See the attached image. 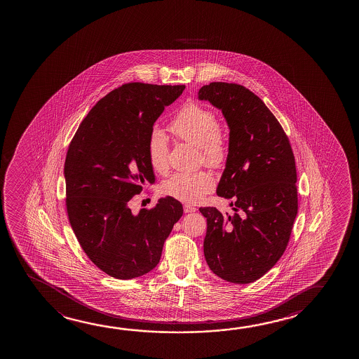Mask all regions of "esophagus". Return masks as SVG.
<instances>
[{"label":"esophagus","mask_w":359,"mask_h":359,"mask_svg":"<svg viewBox=\"0 0 359 359\" xmlns=\"http://www.w3.org/2000/svg\"><path fill=\"white\" fill-rule=\"evenodd\" d=\"M196 211V207L191 206V205H184V212L185 213H192Z\"/></svg>","instance_id":"esophagus-1"}]
</instances>
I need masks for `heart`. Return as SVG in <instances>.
Segmentation results:
<instances>
[{"label": "heart", "instance_id": "1", "mask_svg": "<svg viewBox=\"0 0 359 359\" xmlns=\"http://www.w3.org/2000/svg\"><path fill=\"white\" fill-rule=\"evenodd\" d=\"M170 131L184 142L198 148L202 162L212 168L224 165L228 157L226 137L215 111L201 104L189 103L170 123ZM148 159L153 169L165 172L169 168V147L165 133L154 128L148 140ZM211 172H175L163 182L162 190L177 201L195 203L215 187Z\"/></svg>", "mask_w": 359, "mask_h": 359}]
</instances>
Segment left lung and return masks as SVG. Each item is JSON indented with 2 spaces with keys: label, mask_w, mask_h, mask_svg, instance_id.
<instances>
[{
  "label": "left lung",
  "mask_w": 359,
  "mask_h": 359,
  "mask_svg": "<svg viewBox=\"0 0 359 359\" xmlns=\"http://www.w3.org/2000/svg\"><path fill=\"white\" fill-rule=\"evenodd\" d=\"M198 99L222 110L229 128L226 169L217 195L234 215L201 207L207 218L203 254L215 275L245 285L283 255L297 212V170L290 140L270 109L244 86L212 82Z\"/></svg>",
  "instance_id": "8db88e82"
}]
</instances>
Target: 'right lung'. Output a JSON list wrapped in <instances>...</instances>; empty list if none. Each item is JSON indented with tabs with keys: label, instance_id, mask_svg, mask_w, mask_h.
Wrapping results in <instances>:
<instances>
[{
	"label": "right lung",
	"instance_id": "obj_1",
	"mask_svg": "<svg viewBox=\"0 0 359 359\" xmlns=\"http://www.w3.org/2000/svg\"><path fill=\"white\" fill-rule=\"evenodd\" d=\"M185 86L128 83L94 105L69 143L65 161L66 207L74 236L94 265L118 280L152 271L182 216L167 196L133 215L128 201L156 177L148 140L164 108Z\"/></svg>",
	"mask_w": 359,
	"mask_h": 359
}]
</instances>
